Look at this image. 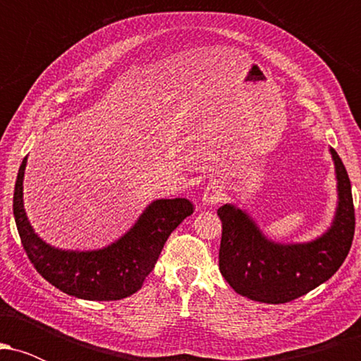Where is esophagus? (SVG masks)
I'll return each mask as SVG.
<instances>
[{"mask_svg": "<svg viewBox=\"0 0 361 361\" xmlns=\"http://www.w3.org/2000/svg\"><path fill=\"white\" fill-rule=\"evenodd\" d=\"M224 192L222 186L219 183H210L204 190V195H202V204L204 205H215L222 200Z\"/></svg>", "mask_w": 361, "mask_h": 361, "instance_id": "obj_1", "label": "esophagus"}]
</instances>
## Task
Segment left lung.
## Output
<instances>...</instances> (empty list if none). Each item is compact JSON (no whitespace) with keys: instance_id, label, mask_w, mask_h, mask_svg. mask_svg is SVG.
I'll return each instance as SVG.
<instances>
[{"instance_id":"1","label":"left lung","mask_w":361,"mask_h":361,"mask_svg":"<svg viewBox=\"0 0 361 361\" xmlns=\"http://www.w3.org/2000/svg\"><path fill=\"white\" fill-rule=\"evenodd\" d=\"M331 154L338 178V212L331 229L316 241L276 244L234 205L217 210L222 221L219 268L235 292L263 304H285L305 295L339 270L353 243L355 207L345 164L334 149Z\"/></svg>"}]
</instances>
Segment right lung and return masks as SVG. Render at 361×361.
Wrapping results in <instances>:
<instances>
[{
  "label": "right lung",
  "mask_w": 361,
  "mask_h": 361,
  "mask_svg": "<svg viewBox=\"0 0 361 361\" xmlns=\"http://www.w3.org/2000/svg\"><path fill=\"white\" fill-rule=\"evenodd\" d=\"M16 176L13 215L20 241L34 268L49 283L85 300H120L142 287L169 234L193 214L186 198L152 202L137 224L109 247L98 251H61L45 244L32 229L23 210V173Z\"/></svg>",
  "instance_id": "obj_1"
}]
</instances>
